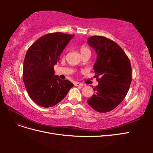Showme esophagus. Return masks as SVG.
<instances>
[{
	"instance_id": "1",
	"label": "esophagus",
	"mask_w": 153,
	"mask_h": 153,
	"mask_svg": "<svg viewBox=\"0 0 153 153\" xmlns=\"http://www.w3.org/2000/svg\"><path fill=\"white\" fill-rule=\"evenodd\" d=\"M75 86H80V87H82V86L84 85V84H82V83H80V82H75Z\"/></svg>"
}]
</instances>
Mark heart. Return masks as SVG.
Instances as JSON below:
<instances>
[{
  "mask_svg": "<svg viewBox=\"0 0 153 153\" xmlns=\"http://www.w3.org/2000/svg\"><path fill=\"white\" fill-rule=\"evenodd\" d=\"M87 51H90V50L88 49L86 47H85V46H82V47L80 48V52L83 53V52H87Z\"/></svg>",
  "mask_w": 153,
  "mask_h": 153,
  "instance_id": "b5f03b06",
  "label": "heart"
}]
</instances>
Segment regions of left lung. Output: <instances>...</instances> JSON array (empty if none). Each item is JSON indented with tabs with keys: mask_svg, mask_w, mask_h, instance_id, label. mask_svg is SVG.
Here are the masks:
<instances>
[{
	"mask_svg": "<svg viewBox=\"0 0 153 153\" xmlns=\"http://www.w3.org/2000/svg\"><path fill=\"white\" fill-rule=\"evenodd\" d=\"M87 43L96 53L93 67L98 85L92 87L94 93L87 103L101 113L108 112L121 103L126 97L131 82V67L123 49L103 36H93Z\"/></svg>",
	"mask_w": 153,
	"mask_h": 153,
	"instance_id": "obj_1",
	"label": "left lung"
}]
</instances>
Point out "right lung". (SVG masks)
Returning <instances> with one entry per match:
<instances>
[{
  "label": "right lung",
  "instance_id": "right-lung-1",
  "mask_svg": "<svg viewBox=\"0 0 153 153\" xmlns=\"http://www.w3.org/2000/svg\"><path fill=\"white\" fill-rule=\"evenodd\" d=\"M74 36L62 32L46 34L27 50L23 78L30 98L40 106L48 108L57 105L74 85L70 81L60 79L53 69Z\"/></svg>",
  "mask_w": 153,
  "mask_h": 153
}]
</instances>
